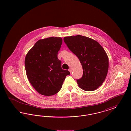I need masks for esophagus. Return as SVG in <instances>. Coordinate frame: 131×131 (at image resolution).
<instances>
[{
  "label": "esophagus",
  "instance_id": "34e87169",
  "mask_svg": "<svg viewBox=\"0 0 131 131\" xmlns=\"http://www.w3.org/2000/svg\"><path fill=\"white\" fill-rule=\"evenodd\" d=\"M69 71H70V72L71 73H72V69L70 68L69 69Z\"/></svg>",
  "mask_w": 131,
  "mask_h": 131
}]
</instances>
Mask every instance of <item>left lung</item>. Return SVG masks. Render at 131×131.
I'll return each instance as SVG.
<instances>
[{
	"mask_svg": "<svg viewBox=\"0 0 131 131\" xmlns=\"http://www.w3.org/2000/svg\"><path fill=\"white\" fill-rule=\"evenodd\" d=\"M64 41L82 67V76L77 80L79 86L87 91L97 89L107 74L108 58L105 50L97 41L80 35L65 37Z\"/></svg>",
	"mask_w": 131,
	"mask_h": 131,
	"instance_id": "1",
	"label": "left lung"
}]
</instances>
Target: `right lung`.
<instances>
[{"label":"right lung","mask_w":131,"mask_h":131,"mask_svg":"<svg viewBox=\"0 0 131 131\" xmlns=\"http://www.w3.org/2000/svg\"><path fill=\"white\" fill-rule=\"evenodd\" d=\"M62 39L48 38L40 40L27 53L25 68L27 78L35 90L45 96L57 93L62 86L66 77L70 74L63 70L58 59Z\"/></svg>","instance_id":"add662e5"}]
</instances>
